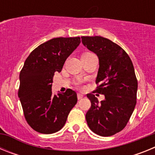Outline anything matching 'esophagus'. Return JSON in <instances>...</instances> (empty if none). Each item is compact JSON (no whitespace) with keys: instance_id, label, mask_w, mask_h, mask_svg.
Returning a JSON list of instances; mask_svg holds the SVG:
<instances>
[{"instance_id":"obj_1","label":"esophagus","mask_w":155,"mask_h":155,"mask_svg":"<svg viewBox=\"0 0 155 155\" xmlns=\"http://www.w3.org/2000/svg\"><path fill=\"white\" fill-rule=\"evenodd\" d=\"M83 97H84V95H83L82 94H80V93H78V99H81Z\"/></svg>"}]
</instances>
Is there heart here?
<instances>
[{
  "label": "heart",
  "instance_id": "heart-1",
  "mask_svg": "<svg viewBox=\"0 0 155 155\" xmlns=\"http://www.w3.org/2000/svg\"><path fill=\"white\" fill-rule=\"evenodd\" d=\"M87 54H90V53H85L84 54H82V56H84V55H87Z\"/></svg>",
  "mask_w": 155,
  "mask_h": 155
}]
</instances>
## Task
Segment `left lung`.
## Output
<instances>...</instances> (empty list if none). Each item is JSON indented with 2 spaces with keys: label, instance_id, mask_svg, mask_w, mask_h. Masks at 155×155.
I'll return each instance as SVG.
<instances>
[{
  "label": "left lung",
  "instance_id": "1",
  "mask_svg": "<svg viewBox=\"0 0 155 155\" xmlns=\"http://www.w3.org/2000/svg\"><path fill=\"white\" fill-rule=\"evenodd\" d=\"M81 42L99 61L95 91L105 95L98 102L94 94L87 97L91 108L85 116L90 130L102 137L113 136L128 123L137 103V80L134 65L119 45L102 36H81Z\"/></svg>",
  "mask_w": 155,
  "mask_h": 155
}]
</instances>
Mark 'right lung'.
I'll return each instance as SVG.
<instances>
[{
	"label": "right lung",
	"mask_w": 155,
	"mask_h": 155,
	"mask_svg": "<svg viewBox=\"0 0 155 155\" xmlns=\"http://www.w3.org/2000/svg\"><path fill=\"white\" fill-rule=\"evenodd\" d=\"M81 43L80 37L53 38L39 45L29 54L20 72L18 98L28 125L44 134L64 127L77 104V93L52 94L53 78L61 72L66 60Z\"/></svg>",
	"instance_id": "1"
}]
</instances>
